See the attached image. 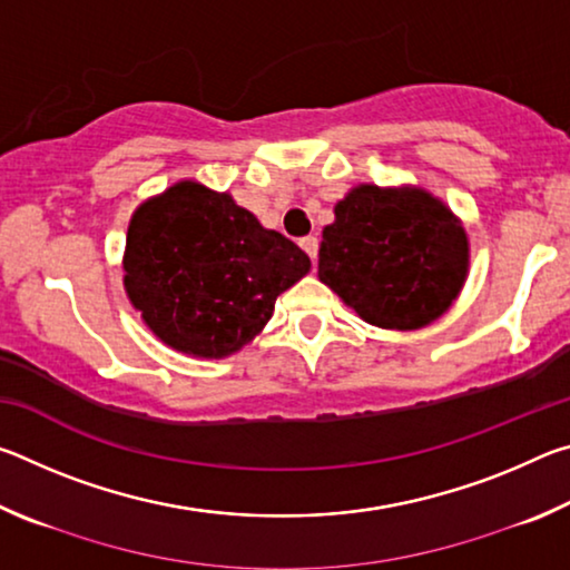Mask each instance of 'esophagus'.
I'll list each match as a JSON object with an SVG mask.
<instances>
[{"label":"esophagus","mask_w":570,"mask_h":570,"mask_svg":"<svg viewBox=\"0 0 570 570\" xmlns=\"http://www.w3.org/2000/svg\"><path fill=\"white\" fill-rule=\"evenodd\" d=\"M298 246H302V248L306 250L312 262H316V254H320V238H316V236H306V238L298 240Z\"/></svg>","instance_id":"esophagus-1"}]
</instances>
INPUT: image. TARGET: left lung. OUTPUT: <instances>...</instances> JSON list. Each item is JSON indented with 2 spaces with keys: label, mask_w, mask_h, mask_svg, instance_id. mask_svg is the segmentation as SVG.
Returning <instances> with one entry per match:
<instances>
[{
  "label": "left lung",
  "mask_w": 570,
  "mask_h": 570,
  "mask_svg": "<svg viewBox=\"0 0 570 570\" xmlns=\"http://www.w3.org/2000/svg\"><path fill=\"white\" fill-rule=\"evenodd\" d=\"M468 264L460 218L422 188L362 183L322 230L320 282L382 330L410 332L440 320L465 284Z\"/></svg>",
  "instance_id": "8db88e82"
}]
</instances>
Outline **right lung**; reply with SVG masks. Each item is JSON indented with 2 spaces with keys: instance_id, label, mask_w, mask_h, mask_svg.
I'll return each mask as SVG.
<instances>
[{
  "instance_id": "add662e5",
  "label": "right lung",
  "mask_w": 570,
  "mask_h": 570,
  "mask_svg": "<svg viewBox=\"0 0 570 570\" xmlns=\"http://www.w3.org/2000/svg\"><path fill=\"white\" fill-rule=\"evenodd\" d=\"M122 268L130 304L163 344L220 360L264 330L312 262L228 193L180 180L132 214Z\"/></svg>"
}]
</instances>
